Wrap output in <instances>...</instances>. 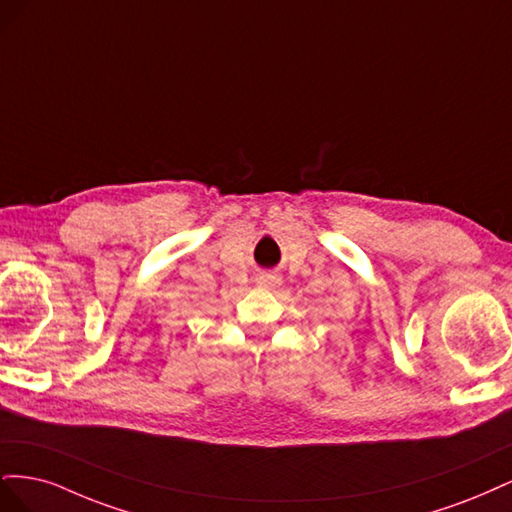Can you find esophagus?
<instances>
[{"instance_id": "34e87169", "label": "esophagus", "mask_w": 512, "mask_h": 512, "mask_svg": "<svg viewBox=\"0 0 512 512\" xmlns=\"http://www.w3.org/2000/svg\"><path fill=\"white\" fill-rule=\"evenodd\" d=\"M256 284L262 286V288H271V286L277 284V280H275V275H260L258 280H256Z\"/></svg>"}]
</instances>
